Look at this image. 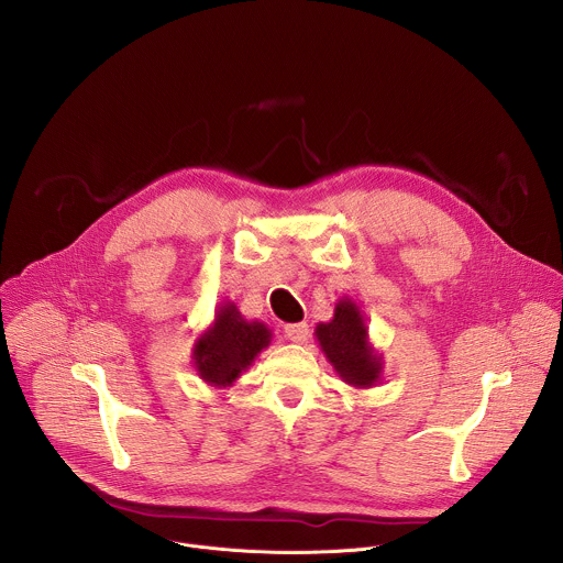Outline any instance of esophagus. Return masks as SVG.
<instances>
[{
	"instance_id": "1",
	"label": "esophagus",
	"mask_w": 563,
	"mask_h": 563,
	"mask_svg": "<svg viewBox=\"0 0 563 563\" xmlns=\"http://www.w3.org/2000/svg\"><path fill=\"white\" fill-rule=\"evenodd\" d=\"M309 336L307 323H289L285 325V339L291 343H305Z\"/></svg>"
}]
</instances>
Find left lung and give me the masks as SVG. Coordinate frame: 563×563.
Wrapping results in <instances>:
<instances>
[{
	"instance_id": "1",
	"label": "left lung",
	"mask_w": 563,
	"mask_h": 563,
	"mask_svg": "<svg viewBox=\"0 0 563 563\" xmlns=\"http://www.w3.org/2000/svg\"><path fill=\"white\" fill-rule=\"evenodd\" d=\"M313 336L336 374L356 389H367L383 378V354L369 341L361 307L343 296L330 323H318Z\"/></svg>"
}]
</instances>
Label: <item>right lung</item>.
<instances>
[{"instance_id": "1", "label": "right lung", "mask_w": 563, "mask_h": 563, "mask_svg": "<svg viewBox=\"0 0 563 563\" xmlns=\"http://www.w3.org/2000/svg\"><path fill=\"white\" fill-rule=\"evenodd\" d=\"M272 330L261 320H247L235 302L218 305L213 323L194 343V367L211 387H231L256 356L269 347Z\"/></svg>"}]
</instances>
